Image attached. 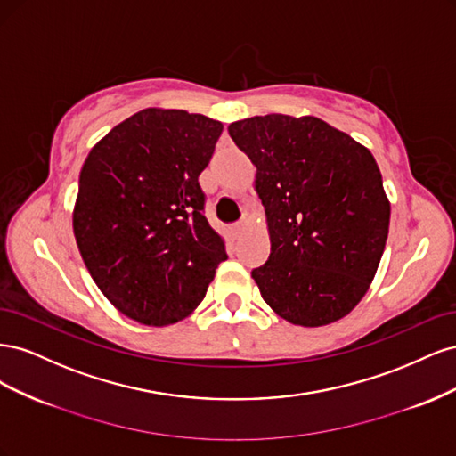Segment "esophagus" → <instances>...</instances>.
Here are the masks:
<instances>
[{"label":"esophagus","mask_w":456,"mask_h":456,"mask_svg":"<svg viewBox=\"0 0 456 456\" xmlns=\"http://www.w3.org/2000/svg\"><path fill=\"white\" fill-rule=\"evenodd\" d=\"M245 226H247V218L243 216L241 220H238V223H233L232 226H230V230H232V233H233V236H240V233L245 230Z\"/></svg>","instance_id":"esophagus-1"}]
</instances>
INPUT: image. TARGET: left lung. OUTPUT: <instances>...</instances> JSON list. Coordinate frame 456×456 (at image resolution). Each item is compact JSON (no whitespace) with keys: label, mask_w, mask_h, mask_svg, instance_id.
Masks as SVG:
<instances>
[{"label":"left lung","mask_w":456,"mask_h":456,"mask_svg":"<svg viewBox=\"0 0 456 456\" xmlns=\"http://www.w3.org/2000/svg\"><path fill=\"white\" fill-rule=\"evenodd\" d=\"M256 165L272 249L251 272L266 305L295 325L350 314L375 278L390 203L370 151L314 116H255L232 123Z\"/></svg>","instance_id":"8db88e82"}]
</instances>
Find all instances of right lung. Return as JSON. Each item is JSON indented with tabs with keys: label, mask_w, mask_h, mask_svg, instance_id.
<instances>
[{
	"label": "right lung",
	"mask_w": 456,
	"mask_h": 456,
	"mask_svg": "<svg viewBox=\"0 0 456 456\" xmlns=\"http://www.w3.org/2000/svg\"><path fill=\"white\" fill-rule=\"evenodd\" d=\"M220 133L201 114L146 108L89 151L74 236L94 283L131 320H183L228 258L200 186Z\"/></svg>",
	"instance_id": "1"
}]
</instances>
